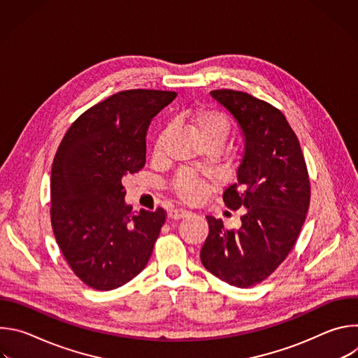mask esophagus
<instances>
[{
  "label": "esophagus",
  "instance_id": "esophagus-1",
  "mask_svg": "<svg viewBox=\"0 0 358 358\" xmlns=\"http://www.w3.org/2000/svg\"><path fill=\"white\" fill-rule=\"evenodd\" d=\"M188 211L187 210H181V208H176V210H171L169 213V218L170 220H182L185 217H188Z\"/></svg>",
  "mask_w": 358,
  "mask_h": 358
}]
</instances>
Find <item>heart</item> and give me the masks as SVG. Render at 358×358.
I'll list each match as a JSON object with an SVG mask.
<instances>
[{"instance_id":"b5f03b06","label":"heart","mask_w":358,"mask_h":358,"mask_svg":"<svg viewBox=\"0 0 358 358\" xmlns=\"http://www.w3.org/2000/svg\"><path fill=\"white\" fill-rule=\"evenodd\" d=\"M189 129L202 144H214L222 147L231 131V123L225 113L213 108L191 109L184 112ZM160 144V141H159ZM157 144V147H159ZM174 192L184 201H195L202 194V184L198 178L188 173H181L174 184Z\"/></svg>"}]
</instances>
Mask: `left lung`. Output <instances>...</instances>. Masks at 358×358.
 I'll return each instance as SVG.
<instances>
[{"label": "left lung", "mask_w": 358, "mask_h": 358, "mask_svg": "<svg viewBox=\"0 0 358 358\" xmlns=\"http://www.w3.org/2000/svg\"><path fill=\"white\" fill-rule=\"evenodd\" d=\"M210 94L232 115L243 137L236 181L222 198L229 210L246 211L238 231L208 215L210 232L199 257L218 279L250 287L275 272L296 243L310 202L308 169L280 110L245 92Z\"/></svg>", "instance_id": "obj_1"}]
</instances>
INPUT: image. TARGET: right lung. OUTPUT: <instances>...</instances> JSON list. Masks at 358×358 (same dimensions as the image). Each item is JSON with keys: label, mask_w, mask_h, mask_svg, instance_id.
Masks as SVG:
<instances>
[{"label": "right lung", "mask_w": 358, "mask_h": 358, "mask_svg": "<svg viewBox=\"0 0 358 358\" xmlns=\"http://www.w3.org/2000/svg\"><path fill=\"white\" fill-rule=\"evenodd\" d=\"M176 92H119L80 115L64 136L50 171V221L73 273L87 286L112 290L147 265L166 221L126 203L123 178L145 164L151 119Z\"/></svg>", "instance_id": "right-lung-1"}]
</instances>
